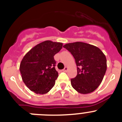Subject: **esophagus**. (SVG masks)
<instances>
[{
	"label": "esophagus",
	"mask_w": 122,
	"mask_h": 122,
	"mask_svg": "<svg viewBox=\"0 0 122 122\" xmlns=\"http://www.w3.org/2000/svg\"><path fill=\"white\" fill-rule=\"evenodd\" d=\"M67 70H68V67H66H66H65L64 69L63 70V71H65V72H66Z\"/></svg>",
	"instance_id": "34e87169"
}]
</instances>
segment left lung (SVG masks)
<instances>
[{
	"label": "left lung",
	"mask_w": 122,
	"mask_h": 122,
	"mask_svg": "<svg viewBox=\"0 0 122 122\" xmlns=\"http://www.w3.org/2000/svg\"><path fill=\"white\" fill-rule=\"evenodd\" d=\"M63 48L70 52L77 65V76L71 79L72 87L82 94L95 90L107 69L105 55L97 46L83 42L67 43Z\"/></svg>",
	"instance_id": "8db88e82"
}]
</instances>
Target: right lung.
Wrapping results in <instances>:
<instances>
[{
	"instance_id": "obj_1",
	"label": "right lung",
	"mask_w": 122,
	"mask_h": 122,
	"mask_svg": "<svg viewBox=\"0 0 122 122\" xmlns=\"http://www.w3.org/2000/svg\"><path fill=\"white\" fill-rule=\"evenodd\" d=\"M63 44L47 40L38 44L22 59L19 70L25 86L37 94H45L54 87L58 72L54 56Z\"/></svg>"
}]
</instances>
